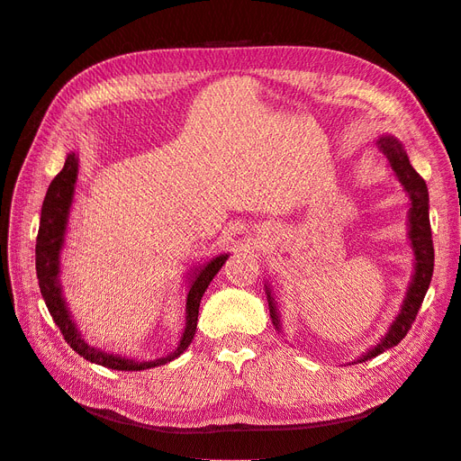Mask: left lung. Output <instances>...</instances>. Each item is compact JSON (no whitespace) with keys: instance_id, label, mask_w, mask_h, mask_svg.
I'll return each mask as SVG.
<instances>
[{"instance_id":"1","label":"left lung","mask_w":461,"mask_h":461,"mask_svg":"<svg viewBox=\"0 0 461 461\" xmlns=\"http://www.w3.org/2000/svg\"><path fill=\"white\" fill-rule=\"evenodd\" d=\"M376 148L383 151L390 169L400 180L403 192L410 198V212H408V239L413 249V275L410 278V285L406 290V296L402 300L400 312L390 323L384 337L371 346L366 354H361L352 364H364V361L376 357L379 354L390 350V348L398 346V342L406 337L415 321L417 312H420L423 298L429 290L432 269H435V248H432V236H430V221H429V190L425 180L420 176L411 163L406 149L402 142L396 140L394 136L383 134L376 140ZM265 294L269 302V313L275 329L281 332V315L276 312V303L271 294L269 285H265Z\"/></svg>"}]
</instances>
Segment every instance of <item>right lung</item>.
Masks as SVG:
<instances>
[{"label": "right lung", "instance_id": "1", "mask_svg": "<svg viewBox=\"0 0 461 461\" xmlns=\"http://www.w3.org/2000/svg\"><path fill=\"white\" fill-rule=\"evenodd\" d=\"M77 178H78V153L68 151L61 173L51 180L48 194L41 203V215H40V229L36 239V275L40 292L44 296L48 310L59 327L67 344H71L73 350L88 359L90 364L104 366L107 369L115 371H142L169 364L176 359L190 346L194 334H196L198 325V310L203 292L207 290L209 283L222 267V263L229 259V254H219L217 258L209 259L198 267H194L188 273V292H186V323L185 330L180 334V340L173 352L165 357L158 359H131L121 354H109L102 348L88 344V340L82 337L75 317L68 310V303L63 296V286L59 281L61 275V249L65 246V236L68 227V215H71V207L75 202V190H77Z\"/></svg>", "mask_w": 461, "mask_h": 461}]
</instances>
